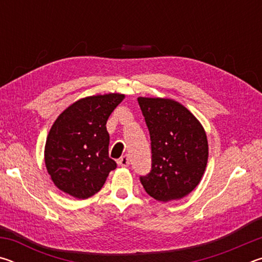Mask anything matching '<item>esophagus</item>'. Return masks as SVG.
<instances>
[{"label":"esophagus","instance_id":"esophagus-1","mask_svg":"<svg viewBox=\"0 0 262 262\" xmlns=\"http://www.w3.org/2000/svg\"><path fill=\"white\" fill-rule=\"evenodd\" d=\"M119 165L122 166V167H127L129 166V157L125 155V156H122L120 159H119Z\"/></svg>","mask_w":262,"mask_h":262}]
</instances>
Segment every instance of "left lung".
Segmentation results:
<instances>
[{
  "mask_svg": "<svg viewBox=\"0 0 262 262\" xmlns=\"http://www.w3.org/2000/svg\"><path fill=\"white\" fill-rule=\"evenodd\" d=\"M137 101L150 133L152 154L151 171L141 177V184L155 200H180L196 187L205 173V128L173 99L139 97Z\"/></svg>",
  "mask_w": 262,
  "mask_h": 262,
  "instance_id": "left-lung-1",
  "label": "left lung"
}]
</instances>
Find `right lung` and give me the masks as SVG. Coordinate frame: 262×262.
I'll return each instance as SVG.
<instances>
[{
  "instance_id": "obj_1",
  "label": "right lung",
  "mask_w": 262,
  "mask_h": 262,
  "mask_svg": "<svg viewBox=\"0 0 262 262\" xmlns=\"http://www.w3.org/2000/svg\"><path fill=\"white\" fill-rule=\"evenodd\" d=\"M125 95L82 98L68 106L53 123L45 144V164L57 188L76 199L98 193L117 167L108 156L106 122Z\"/></svg>"
}]
</instances>
